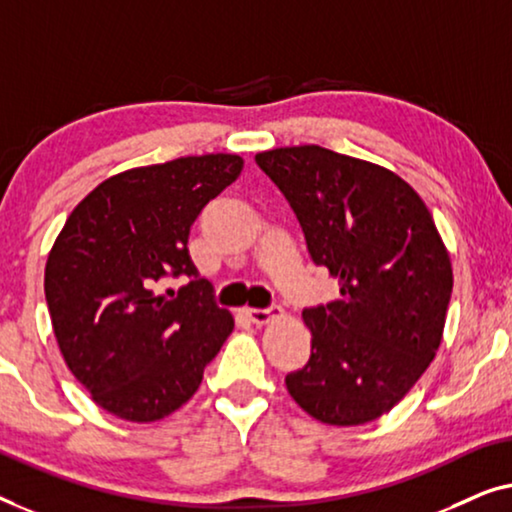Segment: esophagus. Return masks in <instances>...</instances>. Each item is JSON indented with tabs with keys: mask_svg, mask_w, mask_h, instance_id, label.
I'll return each mask as SVG.
<instances>
[{
	"mask_svg": "<svg viewBox=\"0 0 512 512\" xmlns=\"http://www.w3.org/2000/svg\"><path fill=\"white\" fill-rule=\"evenodd\" d=\"M243 313H246V318L253 320L255 325H264V322H269L273 315H280L283 311H280L278 306H273V308H243Z\"/></svg>",
	"mask_w": 512,
	"mask_h": 512,
	"instance_id": "esophagus-1",
	"label": "esophagus"
}]
</instances>
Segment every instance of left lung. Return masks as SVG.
Wrapping results in <instances>:
<instances>
[{"label":"left lung","instance_id":"1","mask_svg":"<svg viewBox=\"0 0 512 512\" xmlns=\"http://www.w3.org/2000/svg\"><path fill=\"white\" fill-rule=\"evenodd\" d=\"M297 215L308 255L341 299L304 308L311 359L292 399L336 427L373 422L406 397L443 338L452 266L429 208L378 164L320 146L255 155Z\"/></svg>","mask_w":512,"mask_h":512}]
</instances>
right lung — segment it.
I'll return each instance as SVG.
<instances>
[{
  "label": "right lung",
  "mask_w": 512,
  "mask_h": 512,
  "mask_svg": "<svg viewBox=\"0 0 512 512\" xmlns=\"http://www.w3.org/2000/svg\"><path fill=\"white\" fill-rule=\"evenodd\" d=\"M239 155L178 157L97 185L64 222L46 262L60 352L97 406L155 422L199 390L234 329L187 239L201 208L239 178ZM187 277L171 291L166 280Z\"/></svg>",
  "instance_id": "1"
}]
</instances>
